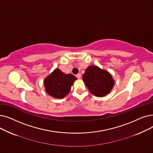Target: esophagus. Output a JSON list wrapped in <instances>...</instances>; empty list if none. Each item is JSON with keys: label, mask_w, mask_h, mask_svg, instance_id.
<instances>
[{"label": "esophagus", "mask_w": 153, "mask_h": 153, "mask_svg": "<svg viewBox=\"0 0 153 153\" xmlns=\"http://www.w3.org/2000/svg\"><path fill=\"white\" fill-rule=\"evenodd\" d=\"M76 76L78 79H80L81 77H82V75H81L80 74H78L76 75Z\"/></svg>", "instance_id": "esophagus-1"}]
</instances>
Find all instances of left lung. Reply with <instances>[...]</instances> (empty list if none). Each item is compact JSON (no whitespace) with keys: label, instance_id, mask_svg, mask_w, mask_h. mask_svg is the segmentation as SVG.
Masks as SVG:
<instances>
[{"label":"left lung","instance_id":"left-lung-1","mask_svg":"<svg viewBox=\"0 0 153 153\" xmlns=\"http://www.w3.org/2000/svg\"><path fill=\"white\" fill-rule=\"evenodd\" d=\"M90 92L97 97H103L112 90L114 80L107 70L97 65H90L82 76Z\"/></svg>","mask_w":153,"mask_h":153}]
</instances>
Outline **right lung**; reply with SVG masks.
Instances as JSON below:
<instances>
[{"instance_id":"1","label":"right lung","mask_w":153,"mask_h":153,"mask_svg":"<svg viewBox=\"0 0 153 153\" xmlns=\"http://www.w3.org/2000/svg\"><path fill=\"white\" fill-rule=\"evenodd\" d=\"M77 78L72 74H65L60 69L55 68L44 79V86L47 94L55 98L66 97Z\"/></svg>"}]
</instances>
